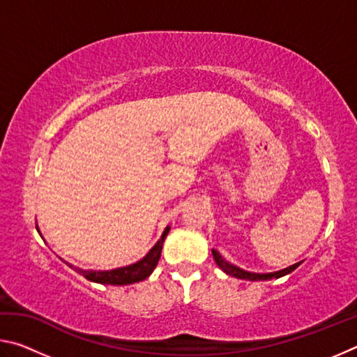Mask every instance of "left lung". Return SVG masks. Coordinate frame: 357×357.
Returning a JSON list of instances; mask_svg holds the SVG:
<instances>
[{
  "label": "left lung",
  "mask_w": 357,
  "mask_h": 357,
  "mask_svg": "<svg viewBox=\"0 0 357 357\" xmlns=\"http://www.w3.org/2000/svg\"><path fill=\"white\" fill-rule=\"evenodd\" d=\"M213 257L215 259V263L219 268L223 271V273H227L228 275H233L236 277V279H243V280H252V282H257V280H271V279H279V277L287 275L289 273H293V271L298 268L301 263H296L293 266H289V268H285L282 271H277V273H269V274H255V273H247V271L238 268V266H234L231 263H228L225 258H223L219 252L213 249Z\"/></svg>",
  "instance_id": "left-lung-1"
}]
</instances>
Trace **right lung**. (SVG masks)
Returning a JSON list of instances; mask_svg holds the SVG:
<instances>
[{
	"mask_svg": "<svg viewBox=\"0 0 357 357\" xmlns=\"http://www.w3.org/2000/svg\"><path fill=\"white\" fill-rule=\"evenodd\" d=\"M168 231H170V227H167L164 229L162 238L157 241L153 249L146 253V257H143L140 261H137L134 264L124 266V268H118V269H112V271H84L80 268H75V266H72L69 263L68 264L72 269H75L78 274H82L84 279H88L91 282L104 283V285H130V283L144 280L155 269L157 263H159L162 247H164V241L167 238Z\"/></svg>",
	"mask_w": 357,
	"mask_h": 357,
	"instance_id": "1",
	"label": "right lung"
}]
</instances>
